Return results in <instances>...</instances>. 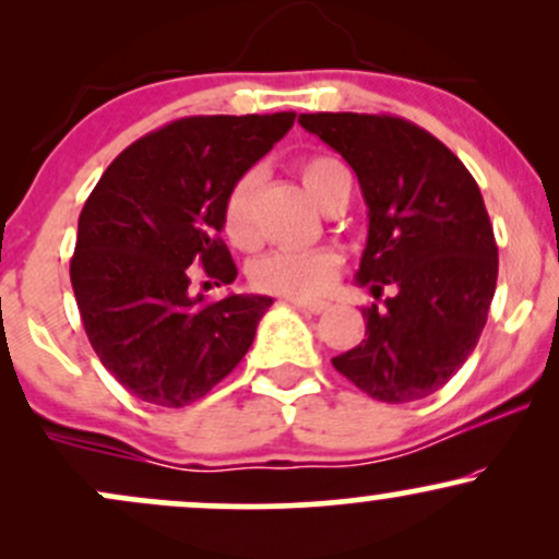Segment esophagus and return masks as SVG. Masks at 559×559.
I'll return each instance as SVG.
<instances>
[{
    "label": "esophagus",
    "instance_id": "34e87169",
    "mask_svg": "<svg viewBox=\"0 0 559 559\" xmlns=\"http://www.w3.org/2000/svg\"><path fill=\"white\" fill-rule=\"evenodd\" d=\"M288 301H292L294 307H299V310L312 312V316H320V312L329 310V301H320V299H301V297H292Z\"/></svg>",
    "mask_w": 559,
    "mask_h": 559
}]
</instances>
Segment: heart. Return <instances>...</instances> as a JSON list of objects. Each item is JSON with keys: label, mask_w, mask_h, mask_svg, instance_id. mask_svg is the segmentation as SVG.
Returning <instances> with one entry per match:
<instances>
[{"label": "heart", "mask_w": 559, "mask_h": 559, "mask_svg": "<svg viewBox=\"0 0 559 559\" xmlns=\"http://www.w3.org/2000/svg\"><path fill=\"white\" fill-rule=\"evenodd\" d=\"M301 183L310 197L323 207L338 186H352V176L342 159L333 155H312L299 165ZM252 191L254 173H243L230 183L226 199H223V230L236 247H249L254 241L252 223ZM338 254L331 249H310V252H267L254 262L249 278L254 288L284 297H312L323 292L336 278Z\"/></svg>", "instance_id": "b5f03b06"}]
</instances>
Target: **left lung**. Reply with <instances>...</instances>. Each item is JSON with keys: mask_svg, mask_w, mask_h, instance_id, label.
Here are the masks:
<instances>
[{"mask_svg": "<svg viewBox=\"0 0 559 559\" xmlns=\"http://www.w3.org/2000/svg\"><path fill=\"white\" fill-rule=\"evenodd\" d=\"M305 131L357 173L368 243L357 284L376 299L365 338L333 368L373 400L439 391L476 349L497 288V241L476 178L439 139L394 115L310 112Z\"/></svg>", "mask_w": 559, "mask_h": 559, "instance_id": "8db88e82", "label": "left lung"}]
</instances>
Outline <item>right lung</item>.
<instances>
[{
	"label": "right lung",
	"mask_w": 559,
	"mask_h": 559,
	"mask_svg": "<svg viewBox=\"0 0 559 559\" xmlns=\"http://www.w3.org/2000/svg\"><path fill=\"white\" fill-rule=\"evenodd\" d=\"M294 112L199 115L133 141L79 217L70 284L96 357L141 402L186 407L221 383L273 305L191 297V271L234 284L223 199L294 126Z\"/></svg>",
	"instance_id": "right-lung-1"
}]
</instances>
